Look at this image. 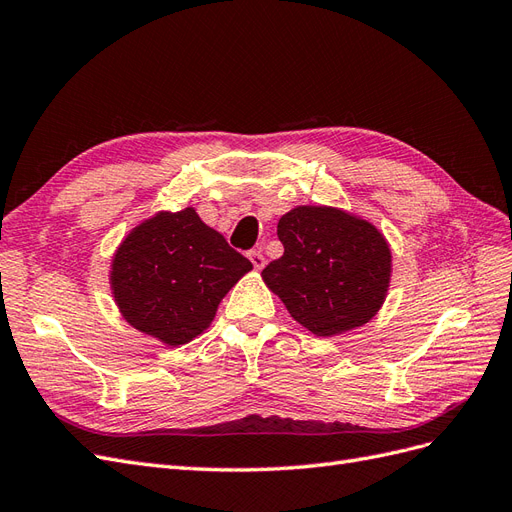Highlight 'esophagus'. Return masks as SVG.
I'll return each instance as SVG.
<instances>
[{"label":"esophagus","instance_id":"esophagus-1","mask_svg":"<svg viewBox=\"0 0 512 512\" xmlns=\"http://www.w3.org/2000/svg\"><path fill=\"white\" fill-rule=\"evenodd\" d=\"M247 258H250V262H252V265H254V269L256 271H260L262 267H265V256H262V252L260 250H252L250 254H247Z\"/></svg>","mask_w":512,"mask_h":512}]
</instances>
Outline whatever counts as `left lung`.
<instances>
[{
	"instance_id": "obj_1",
	"label": "left lung",
	"mask_w": 512,
	"mask_h": 512,
	"mask_svg": "<svg viewBox=\"0 0 512 512\" xmlns=\"http://www.w3.org/2000/svg\"><path fill=\"white\" fill-rule=\"evenodd\" d=\"M282 258L262 280L290 316L318 337L363 327L378 314L391 282V247L359 215L335 207L301 205L282 215Z\"/></svg>"
}]
</instances>
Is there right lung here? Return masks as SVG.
Listing matches in <instances>:
<instances>
[{
  "instance_id": "1",
  "label": "right lung",
  "mask_w": 512,
  "mask_h": 512,
  "mask_svg": "<svg viewBox=\"0 0 512 512\" xmlns=\"http://www.w3.org/2000/svg\"><path fill=\"white\" fill-rule=\"evenodd\" d=\"M247 271L252 262L194 207H185L132 228L117 247L108 280L126 322L175 348L209 327L226 292Z\"/></svg>"
}]
</instances>
